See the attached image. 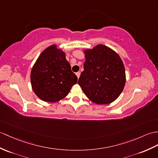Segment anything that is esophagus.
I'll return each instance as SVG.
<instances>
[{
	"label": "esophagus",
	"instance_id": "esophagus-1",
	"mask_svg": "<svg viewBox=\"0 0 158 158\" xmlns=\"http://www.w3.org/2000/svg\"><path fill=\"white\" fill-rule=\"evenodd\" d=\"M80 75H81V73H80V72H77V73H76V75H77V78H78V79L79 78Z\"/></svg>",
	"mask_w": 158,
	"mask_h": 158
}]
</instances>
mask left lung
<instances>
[{
  "mask_svg": "<svg viewBox=\"0 0 158 158\" xmlns=\"http://www.w3.org/2000/svg\"><path fill=\"white\" fill-rule=\"evenodd\" d=\"M85 61L78 84L97 104H108L122 93L126 82L124 66L115 51L102 44L84 50Z\"/></svg>",
  "mask_w": 158,
  "mask_h": 158,
  "instance_id": "8db88e82",
  "label": "left lung"
}]
</instances>
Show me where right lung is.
<instances>
[{"instance_id": "right-lung-1", "label": "right lung", "mask_w": 158, "mask_h": 158, "mask_svg": "<svg viewBox=\"0 0 158 158\" xmlns=\"http://www.w3.org/2000/svg\"><path fill=\"white\" fill-rule=\"evenodd\" d=\"M77 77L71 71L65 53L53 44L40 54L31 71L32 89L40 100L56 102L67 96Z\"/></svg>"}]
</instances>
